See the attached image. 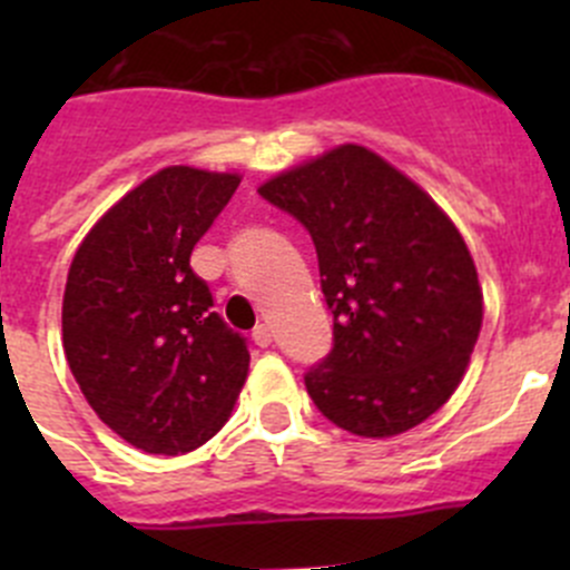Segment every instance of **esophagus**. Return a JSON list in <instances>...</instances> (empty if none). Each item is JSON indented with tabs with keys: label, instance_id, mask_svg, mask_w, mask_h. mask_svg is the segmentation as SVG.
<instances>
[{
	"label": "esophagus",
	"instance_id": "1",
	"mask_svg": "<svg viewBox=\"0 0 570 570\" xmlns=\"http://www.w3.org/2000/svg\"><path fill=\"white\" fill-rule=\"evenodd\" d=\"M253 342H256L258 347H269V344H273V331H269L267 325H256L253 327Z\"/></svg>",
	"mask_w": 570,
	"mask_h": 570
}]
</instances>
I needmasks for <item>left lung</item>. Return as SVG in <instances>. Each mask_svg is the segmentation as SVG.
I'll use <instances>...</instances> for the list:
<instances>
[{
    "instance_id": "obj_1",
    "label": "left lung",
    "mask_w": 570,
    "mask_h": 570,
    "mask_svg": "<svg viewBox=\"0 0 570 570\" xmlns=\"http://www.w3.org/2000/svg\"><path fill=\"white\" fill-rule=\"evenodd\" d=\"M258 195L314 239L333 350L306 372L325 419L389 439L433 416L463 381L482 325L474 258L419 184L364 146L284 170Z\"/></svg>"
}]
</instances>
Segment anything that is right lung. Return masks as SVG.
<instances>
[{"instance_id": "obj_1", "label": "right lung", "mask_w": 570, "mask_h": 570, "mask_svg": "<svg viewBox=\"0 0 570 570\" xmlns=\"http://www.w3.org/2000/svg\"><path fill=\"white\" fill-rule=\"evenodd\" d=\"M237 187V174L163 168L90 228L68 269V366L101 422L148 455L206 444L248 377L245 336L189 267Z\"/></svg>"}]
</instances>
